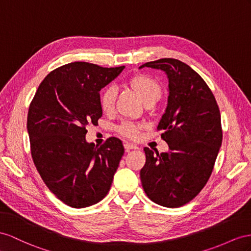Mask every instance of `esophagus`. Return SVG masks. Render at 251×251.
<instances>
[{
  "label": "esophagus",
  "mask_w": 251,
  "mask_h": 251,
  "mask_svg": "<svg viewBox=\"0 0 251 251\" xmlns=\"http://www.w3.org/2000/svg\"><path fill=\"white\" fill-rule=\"evenodd\" d=\"M124 147H125V150L127 151H130V150H138V146L137 145H133V144H130V143H125Z\"/></svg>",
  "instance_id": "1"
}]
</instances>
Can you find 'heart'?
<instances>
[{
	"label": "heart",
	"mask_w": 251,
	"mask_h": 251,
	"mask_svg": "<svg viewBox=\"0 0 251 251\" xmlns=\"http://www.w3.org/2000/svg\"><path fill=\"white\" fill-rule=\"evenodd\" d=\"M130 86L138 93L140 99L144 102L155 100L157 101L162 94L161 86L152 77L147 75H138L130 80ZM118 98V90L113 86L107 87L100 95V107L105 112L113 110L115 100ZM139 127L132 123H124L120 127V132L128 138L134 139L138 137Z\"/></svg>",
	"instance_id": "heart-1"
}]
</instances>
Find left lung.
I'll return each instance as SVG.
<instances>
[{"mask_svg": "<svg viewBox=\"0 0 251 251\" xmlns=\"http://www.w3.org/2000/svg\"><path fill=\"white\" fill-rule=\"evenodd\" d=\"M145 67L163 71L169 79L168 106L158 125L169 151L145 147L141 182L151 201L178 208L191 201L211 176L223 141L220 109L207 83L184 62L162 58L140 69Z\"/></svg>", "mask_w": 251, "mask_h": 251, "instance_id": "1", "label": "left lung"}]
</instances>
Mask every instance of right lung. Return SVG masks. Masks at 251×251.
Masks as SVG:
<instances>
[{"instance_id": "right-lung-1", "label": "right lung", "mask_w": 251, "mask_h": 251, "mask_svg": "<svg viewBox=\"0 0 251 251\" xmlns=\"http://www.w3.org/2000/svg\"><path fill=\"white\" fill-rule=\"evenodd\" d=\"M125 67L71 62L40 83L27 114L30 151L37 171L53 194L72 208L100 201L110 190L124 146L109 138L98 146L86 140L89 124L102 115L100 91Z\"/></svg>"}]
</instances>
